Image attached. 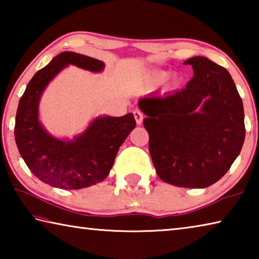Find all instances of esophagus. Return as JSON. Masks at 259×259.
I'll return each instance as SVG.
<instances>
[{"label":"esophagus","instance_id":"obj_1","mask_svg":"<svg viewBox=\"0 0 259 259\" xmlns=\"http://www.w3.org/2000/svg\"><path fill=\"white\" fill-rule=\"evenodd\" d=\"M134 113V116H135V120L136 122H137V124L140 125L143 123V119H144V115L143 113L139 111V109H135V111L133 112Z\"/></svg>","mask_w":259,"mask_h":259}]
</instances>
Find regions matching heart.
I'll use <instances>...</instances> for the list:
<instances>
[{"instance_id": "b5f03b06", "label": "heart", "mask_w": 259, "mask_h": 259, "mask_svg": "<svg viewBox=\"0 0 259 259\" xmlns=\"http://www.w3.org/2000/svg\"><path fill=\"white\" fill-rule=\"evenodd\" d=\"M166 78H168V73L163 71H156L153 72L150 77H148V83H150L151 85H156L160 84L162 82H164Z\"/></svg>"}]
</instances>
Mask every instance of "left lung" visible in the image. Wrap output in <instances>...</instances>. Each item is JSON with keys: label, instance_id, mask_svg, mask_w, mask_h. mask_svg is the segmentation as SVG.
<instances>
[{"label": "left lung", "instance_id": "1", "mask_svg": "<svg viewBox=\"0 0 259 259\" xmlns=\"http://www.w3.org/2000/svg\"><path fill=\"white\" fill-rule=\"evenodd\" d=\"M193 76L174 94L140 98L157 176L179 187L204 188L229 171L245 137L243 104L224 67L192 57Z\"/></svg>", "mask_w": 259, "mask_h": 259}]
</instances>
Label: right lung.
Listing matches in <instances>:
<instances>
[{"label": "right lung", "instance_id": "obj_1", "mask_svg": "<svg viewBox=\"0 0 259 259\" xmlns=\"http://www.w3.org/2000/svg\"><path fill=\"white\" fill-rule=\"evenodd\" d=\"M68 65L94 73L105 64L72 51L57 55L32 77L19 100L15 139L30 171L43 183L63 190H78L103 182L112 169L122 143L136 126L133 113L96 117L73 139L51 136L38 120V105L48 84Z\"/></svg>", "mask_w": 259, "mask_h": 259}]
</instances>
